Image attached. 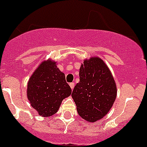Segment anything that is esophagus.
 Wrapping results in <instances>:
<instances>
[{"instance_id":"obj_1","label":"esophagus","mask_w":147,"mask_h":147,"mask_svg":"<svg viewBox=\"0 0 147 147\" xmlns=\"http://www.w3.org/2000/svg\"><path fill=\"white\" fill-rule=\"evenodd\" d=\"M69 86H70L71 89H72V90H73L74 87H75V83H69Z\"/></svg>"}]
</instances>
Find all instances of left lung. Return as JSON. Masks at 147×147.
Listing matches in <instances>:
<instances>
[{
	"label": "left lung",
	"mask_w": 147,
	"mask_h": 147,
	"mask_svg": "<svg viewBox=\"0 0 147 147\" xmlns=\"http://www.w3.org/2000/svg\"><path fill=\"white\" fill-rule=\"evenodd\" d=\"M80 82L72 97L78 114L86 121H97L108 113L115 102L117 88L110 70L98 57L85 60L80 68Z\"/></svg>",
	"instance_id": "8db88e82"
}]
</instances>
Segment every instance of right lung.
I'll return each instance as SVG.
<instances>
[{"label":"right lung","instance_id":"obj_1","mask_svg":"<svg viewBox=\"0 0 147 147\" xmlns=\"http://www.w3.org/2000/svg\"><path fill=\"white\" fill-rule=\"evenodd\" d=\"M71 93L64 74L51 60L40 64L27 84V98L42 117L57 113L62 100Z\"/></svg>","mask_w":147,"mask_h":147}]
</instances>
